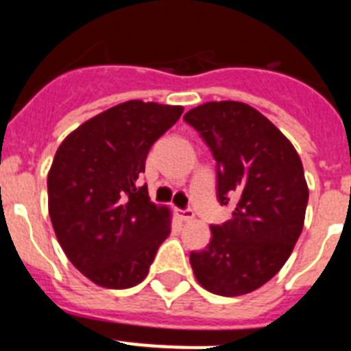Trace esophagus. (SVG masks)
I'll return each mask as SVG.
<instances>
[{
	"label": "esophagus",
	"mask_w": 351,
	"mask_h": 351,
	"mask_svg": "<svg viewBox=\"0 0 351 351\" xmlns=\"http://www.w3.org/2000/svg\"><path fill=\"white\" fill-rule=\"evenodd\" d=\"M178 216L182 219V221H191L195 218L193 209H179Z\"/></svg>",
	"instance_id": "34e87169"
}]
</instances>
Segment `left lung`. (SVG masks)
<instances>
[{
    "instance_id": "left-lung-1",
    "label": "left lung",
    "mask_w": 351,
    "mask_h": 351,
    "mask_svg": "<svg viewBox=\"0 0 351 351\" xmlns=\"http://www.w3.org/2000/svg\"><path fill=\"white\" fill-rule=\"evenodd\" d=\"M184 121L216 161L218 202L234 204L228 221L210 226L206 250L190 253L191 269L216 295H244L280 272L302 232V161L267 117L241 101H209Z\"/></svg>"
}]
</instances>
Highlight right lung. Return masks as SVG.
Returning a JSON list of instances; mask_svg holds the SVG:
<instances>
[{
	"instance_id": "1",
	"label": "right lung",
	"mask_w": 351,
	"mask_h": 351,
	"mask_svg": "<svg viewBox=\"0 0 351 351\" xmlns=\"http://www.w3.org/2000/svg\"><path fill=\"white\" fill-rule=\"evenodd\" d=\"M181 114L173 105L125 101L86 121L58 149L49 214L68 260L93 283L138 285L169 237V209L149 200L138 178L151 145Z\"/></svg>"
}]
</instances>
